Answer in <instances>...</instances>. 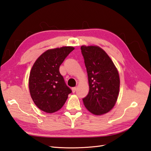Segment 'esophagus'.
Wrapping results in <instances>:
<instances>
[{"instance_id":"34e87169","label":"esophagus","mask_w":151,"mask_h":151,"mask_svg":"<svg viewBox=\"0 0 151 151\" xmlns=\"http://www.w3.org/2000/svg\"><path fill=\"white\" fill-rule=\"evenodd\" d=\"M76 90V87H73L72 88V91H73V93H75Z\"/></svg>"}]
</instances>
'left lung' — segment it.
<instances>
[{
	"mask_svg": "<svg viewBox=\"0 0 151 151\" xmlns=\"http://www.w3.org/2000/svg\"><path fill=\"white\" fill-rule=\"evenodd\" d=\"M89 90L83 98L85 106L95 115H102L114 106L119 91V76L110 58L97 46H82Z\"/></svg>",
	"mask_w": 151,
	"mask_h": 151,
	"instance_id": "obj_1",
	"label": "left lung"
}]
</instances>
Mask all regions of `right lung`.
I'll list each match as a JSON object with an SVG mask.
<instances>
[{"mask_svg": "<svg viewBox=\"0 0 151 151\" xmlns=\"http://www.w3.org/2000/svg\"><path fill=\"white\" fill-rule=\"evenodd\" d=\"M73 50L72 47L48 50L34 63L30 73L29 89L34 102L41 110L47 113L59 110L72 92L59 69Z\"/></svg>", "mask_w": 151, "mask_h": 151, "instance_id": "1", "label": "right lung"}]
</instances>
